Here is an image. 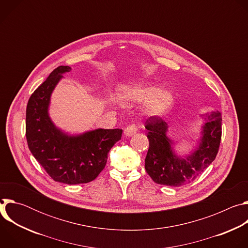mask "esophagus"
<instances>
[{
	"mask_svg": "<svg viewBox=\"0 0 248 248\" xmlns=\"http://www.w3.org/2000/svg\"><path fill=\"white\" fill-rule=\"evenodd\" d=\"M136 131H137V126L135 124H130V125H128L124 128V133L125 136L130 137V136L134 135L136 133Z\"/></svg>",
	"mask_w": 248,
	"mask_h": 248,
	"instance_id": "esophagus-1",
	"label": "esophagus"
}]
</instances>
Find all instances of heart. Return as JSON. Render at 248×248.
Wrapping results in <instances>:
<instances>
[{
  "label": "heart",
  "instance_id": "b5f03b06",
  "mask_svg": "<svg viewBox=\"0 0 248 248\" xmlns=\"http://www.w3.org/2000/svg\"><path fill=\"white\" fill-rule=\"evenodd\" d=\"M121 96L131 103H143L144 111L151 116H162L173 107V95L159 86L147 83H134L124 87Z\"/></svg>",
  "mask_w": 248,
  "mask_h": 248
}]
</instances>
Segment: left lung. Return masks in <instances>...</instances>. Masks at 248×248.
Masks as SVG:
<instances>
[{
  "label": "left lung",
  "instance_id": "8db88e82",
  "mask_svg": "<svg viewBox=\"0 0 248 248\" xmlns=\"http://www.w3.org/2000/svg\"><path fill=\"white\" fill-rule=\"evenodd\" d=\"M204 117L197 147L189 155L179 156L172 148L175 143L167 136L168 124L160 117H151L145 123L149 149L145 170L159 185L181 186L193 182L212 163L218 153L222 136L221 113L211 112Z\"/></svg>",
  "mask_w": 248,
  "mask_h": 248
}]
</instances>
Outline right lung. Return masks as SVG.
Here are the masks:
<instances>
[{"instance_id": "right-lung-1", "label": "right lung", "mask_w": 248, "mask_h": 248, "mask_svg": "<svg viewBox=\"0 0 248 248\" xmlns=\"http://www.w3.org/2000/svg\"><path fill=\"white\" fill-rule=\"evenodd\" d=\"M70 69L67 65L58 66L33 92L27 103L25 129L30 152L51 178L65 185H78L97 178L123 130L97 128L70 135L55 125L49 116L51 95Z\"/></svg>"}]
</instances>
